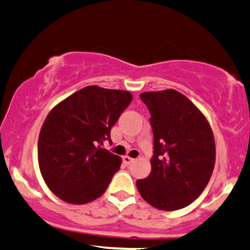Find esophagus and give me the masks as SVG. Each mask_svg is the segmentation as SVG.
I'll use <instances>...</instances> for the list:
<instances>
[{"label":"esophagus","mask_w":250,"mask_h":250,"mask_svg":"<svg viewBox=\"0 0 250 250\" xmlns=\"http://www.w3.org/2000/svg\"><path fill=\"white\" fill-rule=\"evenodd\" d=\"M123 162H125L127 165H130L135 162V159L132 158V157H129V156H125L123 157Z\"/></svg>","instance_id":"obj_1"}]
</instances>
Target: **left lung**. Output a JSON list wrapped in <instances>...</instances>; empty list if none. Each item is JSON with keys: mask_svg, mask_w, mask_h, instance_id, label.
Returning a JSON list of instances; mask_svg holds the SVG:
<instances>
[{"mask_svg": "<svg viewBox=\"0 0 250 250\" xmlns=\"http://www.w3.org/2000/svg\"><path fill=\"white\" fill-rule=\"evenodd\" d=\"M151 112L154 151L151 173L136 181L139 193L154 208L176 211L204 191L215 163L212 128L200 110L176 90L144 92Z\"/></svg>", "mask_w": 250, "mask_h": 250, "instance_id": "1", "label": "left lung"}]
</instances>
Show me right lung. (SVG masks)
I'll return each mask as SVG.
<instances>
[{
	"mask_svg": "<svg viewBox=\"0 0 250 250\" xmlns=\"http://www.w3.org/2000/svg\"><path fill=\"white\" fill-rule=\"evenodd\" d=\"M130 92L87 86L52 107L38 139V164L50 190L83 205L104 194L122 159L103 148L132 102Z\"/></svg>",
	"mask_w": 250,
	"mask_h": 250,
	"instance_id": "1",
	"label": "right lung"
}]
</instances>
